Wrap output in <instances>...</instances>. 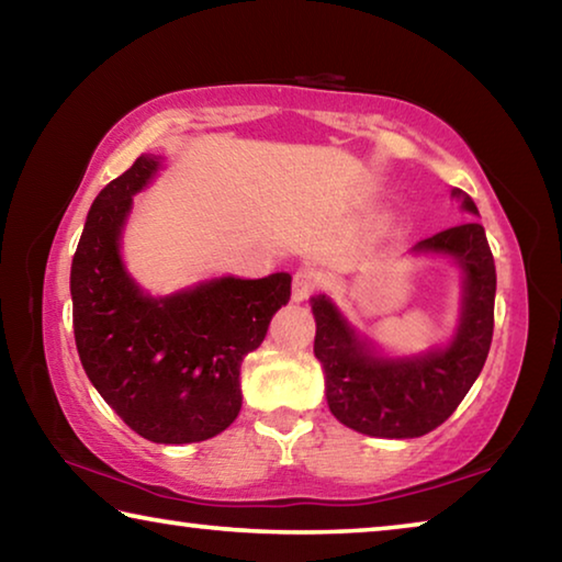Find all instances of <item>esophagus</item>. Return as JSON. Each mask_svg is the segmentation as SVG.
Returning <instances> with one entry per match:
<instances>
[{
	"label": "esophagus",
	"mask_w": 562,
	"mask_h": 562,
	"mask_svg": "<svg viewBox=\"0 0 562 562\" xmlns=\"http://www.w3.org/2000/svg\"><path fill=\"white\" fill-rule=\"evenodd\" d=\"M315 288H317V274L310 270V267H302V270L295 272V278H292V300L305 302L310 295H313Z\"/></svg>",
	"instance_id": "obj_1"
}]
</instances>
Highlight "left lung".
<instances>
[{
  "label": "left lung",
  "instance_id": "8db88e82",
  "mask_svg": "<svg viewBox=\"0 0 562 562\" xmlns=\"http://www.w3.org/2000/svg\"><path fill=\"white\" fill-rule=\"evenodd\" d=\"M452 198L468 215H477L465 192L452 190ZM409 252L448 257L462 274L460 315L448 342L415 355H390L362 335L333 297L310 300L329 413L370 438H420L442 425L473 387L493 340L495 262L483 225L470 220L423 239Z\"/></svg>",
  "mask_w": 562,
  "mask_h": 562
}]
</instances>
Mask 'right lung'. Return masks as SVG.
Here are the masks:
<instances>
[{"label":"right lung","instance_id":"add662e5","mask_svg":"<svg viewBox=\"0 0 562 562\" xmlns=\"http://www.w3.org/2000/svg\"><path fill=\"white\" fill-rule=\"evenodd\" d=\"M165 159L142 155L97 194L79 237L69 292L77 352L97 393L142 438L202 442L243 407L239 368L290 300V272L222 274L153 295L122 260L135 194Z\"/></svg>","mask_w":562,"mask_h":562}]
</instances>
